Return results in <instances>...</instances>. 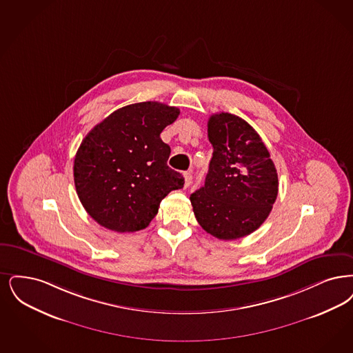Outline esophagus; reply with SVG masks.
I'll return each mask as SVG.
<instances>
[{
  "mask_svg": "<svg viewBox=\"0 0 353 353\" xmlns=\"http://www.w3.org/2000/svg\"><path fill=\"white\" fill-rule=\"evenodd\" d=\"M183 179H185V185H183V186L188 188V186L192 183V179H193V177H192V173H190V172H185V173H183Z\"/></svg>",
  "mask_w": 353,
  "mask_h": 353,
  "instance_id": "esophagus-1",
  "label": "esophagus"
}]
</instances>
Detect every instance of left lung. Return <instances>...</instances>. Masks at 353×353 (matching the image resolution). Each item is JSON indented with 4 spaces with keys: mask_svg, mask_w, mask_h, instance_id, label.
Masks as SVG:
<instances>
[{
    "mask_svg": "<svg viewBox=\"0 0 353 353\" xmlns=\"http://www.w3.org/2000/svg\"><path fill=\"white\" fill-rule=\"evenodd\" d=\"M212 145L205 185L190 196L201 227L222 240L252 234L268 218L279 193L277 170L254 127L230 113L208 122Z\"/></svg>",
    "mask_w": 353,
    "mask_h": 353,
    "instance_id": "obj_1",
    "label": "left lung"
}]
</instances>
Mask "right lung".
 I'll return each mask as SVG.
<instances>
[{
    "label": "right lung",
    "mask_w": 353,
    "mask_h": 353,
    "mask_svg": "<svg viewBox=\"0 0 353 353\" xmlns=\"http://www.w3.org/2000/svg\"><path fill=\"white\" fill-rule=\"evenodd\" d=\"M180 114L155 101L127 105L93 127L74 157L73 177L86 212L101 226L134 232L150 225L183 177L167 164L161 131Z\"/></svg>",
    "instance_id": "right-lung-1"
}]
</instances>
